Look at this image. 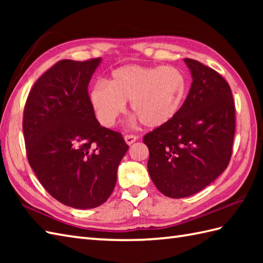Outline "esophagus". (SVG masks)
<instances>
[{"mask_svg":"<svg viewBox=\"0 0 263 263\" xmlns=\"http://www.w3.org/2000/svg\"><path fill=\"white\" fill-rule=\"evenodd\" d=\"M137 139H138V137H136V136H130V135L124 136V140L128 144V146H130V144H132L133 142H136Z\"/></svg>","mask_w":263,"mask_h":263,"instance_id":"obj_1","label":"esophagus"}]
</instances>
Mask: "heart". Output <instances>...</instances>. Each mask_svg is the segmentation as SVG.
<instances>
[{
  "mask_svg": "<svg viewBox=\"0 0 263 263\" xmlns=\"http://www.w3.org/2000/svg\"><path fill=\"white\" fill-rule=\"evenodd\" d=\"M189 90L185 73L172 65H124L111 72L107 83L99 81L89 100L100 124L109 127L124 113L126 102L144 125L160 127L182 108Z\"/></svg>",
  "mask_w": 263,
  "mask_h": 263,
  "instance_id": "b5f03b06",
  "label": "heart"
}]
</instances>
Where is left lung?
<instances>
[{"mask_svg":"<svg viewBox=\"0 0 263 263\" xmlns=\"http://www.w3.org/2000/svg\"><path fill=\"white\" fill-rule=\"evenodd\" d=\"M191 88L178 114L144 136L148 172L166 197L180 199L214 182L230 163L235 135V105L228 83L195 60L184 59Z\"/></svg>","mask_w":263,"mask_h":263,"instance_id":"1","label":"left lung"}]
</instances>
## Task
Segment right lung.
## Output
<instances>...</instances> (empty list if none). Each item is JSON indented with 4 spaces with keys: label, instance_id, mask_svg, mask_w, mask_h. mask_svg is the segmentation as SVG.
<instances>
[{
    "label": "right lung",
    "instance_id": "right-lung-1",
    "mask_svg": "<svg viewBox=\"0 0 263 263\" xmlns=\"http://www.w3.org/2000/svg\"><path fill=\"white\" fill-rule=\"evenodd\" d=\"M102 59L62 60L33 85L24 111L28 161L46 191L65 205L91 209L113 192L128 146L99 124L88 85Z\"/></svg>",
    "mask_w": 263,
    "mask_h": 263
}]
</instances>
